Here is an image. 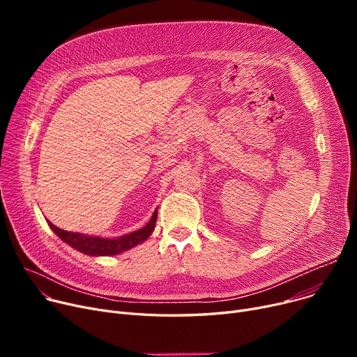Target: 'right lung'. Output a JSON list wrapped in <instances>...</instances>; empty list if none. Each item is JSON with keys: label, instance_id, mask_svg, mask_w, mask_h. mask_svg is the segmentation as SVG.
<instances>
[{"label": "right lung", "instance_id": "obj_1", "mask_svg": "<svg viewBox=\"0 0 357 357\" xmlns=\"http://www.w3.org/2000/svg\"><path fill=\"white\" fill-rule=\"evenodd\" d=\"M156 218H158V210H155L152 218H150V221L146 224L144 227H142L133 233H128V234L114 237V238L66 231V230L56 227L54 224H52L49 220H47V224H49V227L54 231L56 236H58L61 240H63L66 245H69L75 250H78L88 256H114V255H120L126 250L133 249L135 246L140 245V243L146 241L155 230Z\"/></svg>", "mask_w": 357, "mask_h": 357}]
</instances>
